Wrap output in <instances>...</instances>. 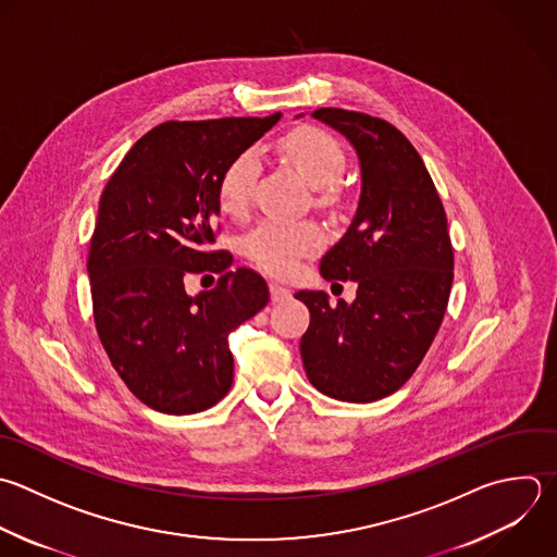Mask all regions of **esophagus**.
I'll return each mask as SVG.
<instances>
[{
    "mask_svg": "<svg viewBox=\"0 0 557 557\" xmlns=\"http://www.w3.org/2000/svg\"><path fill=\"white\" fill-rule=\"evenodd\" d=\"M270 296L274 302H283L292 296V292L285 287V285H278V283H270Z\"/></svg>",
    "mask_w": 557,
    "mask_h": 557,
    "instance_id": "1",
    "label": "esophagus"
}]
</instances>
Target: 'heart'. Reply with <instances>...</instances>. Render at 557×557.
<instances>
[{"mask_svg":"<svg viewBox=\"0 0 557 557\" xmlns=\"http://www.w3.org/2000/svg\"><path fill=\"white\" fill-rule=\"evenodd\" d=\"M283 157L296 168L305 183L313 189H324L322 200L333 202L337 198V187L333 185L346 165V154L335 137L329 133L302 126L287 133L281 139ZM259 176V159L252 150L237 154L224 170L218 187L220 207L228 215L246 213L252 189ZM324 244V235L318 226L300 222L265 220L244 235V255L259 268L289 276L300 268V261Z\"/></svg>","mask_w":557,"mask_h":557,"instance_id":"obj_1","label":"heart"}]
</instances>
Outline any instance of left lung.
Wrapping results in <instances>:
<instances>
[{
    "instance_id": "1",
    "label": "left lung",
    "mask_w": 557,
    "mask_h": 557,
    "mask_svg": "<svg viewBox=\"0 0 557 557\" xmlns=\"http://www.w3.org/2000/svg\"><path fill=\"white\" fill-rule=\"evenodd\" d=\"M311 117L359 159L355 218L320 261L326 281H355L357 298L331 305L324 292L296 294L311 313L300 357L322 394L372 403L405 385L442 324L453 285L446 213L420 154L392 124L344 109Z\"/></svg>"
}]
</instances>
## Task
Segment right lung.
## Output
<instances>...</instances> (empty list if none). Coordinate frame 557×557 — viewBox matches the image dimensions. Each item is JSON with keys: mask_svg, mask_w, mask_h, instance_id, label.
Here are the masks:
<instances>
[{"mask_svg": "<svg viewBox=\"0 0 557 557\" xmlns=\"http://www.w3.org/2000/svg\"><path fill=\"white\" fill-rule=\"evenodd\" d=\"M281 113L165 122L144 135L107 183L87 272L100 342L128 389L161 413H198L233 385L228 335L268 300V283L211 250L226 165ZM215 271L209 293L184 278Z\"/></svg>", "mask_w": 557, "mask_h": 557, "instance_id": "right-lung-1", "label": "right lung"}]
</instances>
